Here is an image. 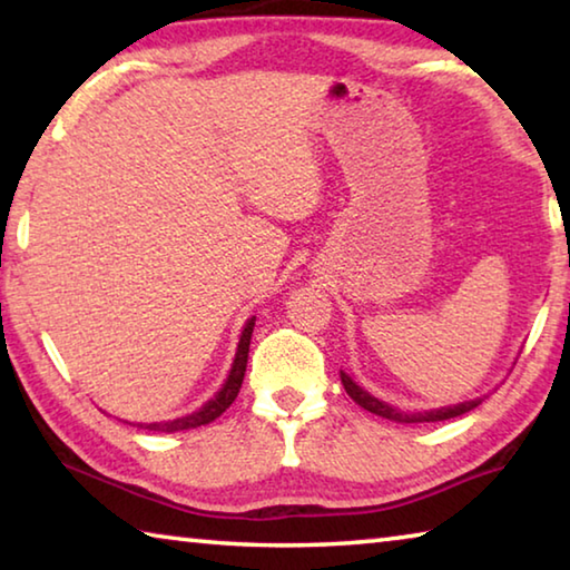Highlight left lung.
<instances>
[{
	"mask_svg": "<svg viewBox=\"0 0 570 570\" xmlns=\"http://www.w3.org/2000/svg\"><path fill=\"white\" fill-rule=\"evenodd\" d=\"M340 377H342V384H344L346 394H350V397H352L356 404H360V407H364L366 412H372V414H380V417L394 420V422H442V420H450V417H460V414H465V412H470V410H475L478 404L482 402V400H472V402L455 404V407L407 414V412H400V410L390 407V404L380 402L377 397H372L370 392H364V390L360 387V384H354V382L350 380V374L340 372Z\"/></svg>",
	"mask_w": 570,
	"mask_h": 570,
	"instance_id": "1",
	"label": "left lung"
}]
</instances>
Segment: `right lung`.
<instances>
[{"label":"right lung","instance_id":"add662e5","mask_svg":"<svg viewBox=\"0 0 570 570\" xmlns=\"http://www.w3.org/2000/svg\"><path fill=\"white\" fill-rule=\"evenodd\" d=\"M250 334H254V320H250L244 326V334H240V342H238V352H236V360H234V370H230L228 380L224 384V390H220L214 400L208 404H204L198 412L188 414V417H180V420H173V422H156V424H140V428L146 430H156V432H178V430H193V428H200V424H208L214 422L216 417H220L234 400L238 397V390H240V382H244V374H246V362H248V346H250Z\"/></svg>","mask_w":570,"mask_h":570}]
</instances>
